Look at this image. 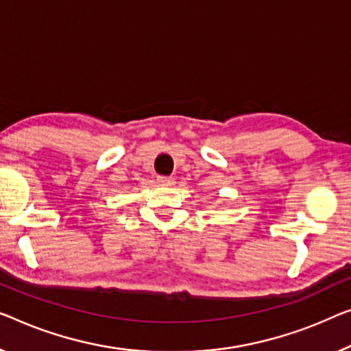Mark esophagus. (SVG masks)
<instances>
[{
  "instance_id": "1",
  "label": "esophagus",
  "mask_w": 351,
  "mask_h": 351,
  "mask_svg": "<svg viewBox=\"0 0 351 351\" xmlns=\"http://www.w3.org/2000/svg\"><path fill=\"white\" fill-rule=\"evenodd\" d=\"M158 182L160 186H171L175 182V180L170 176H158Z\"/></svg>"
}]
</instances>
